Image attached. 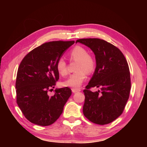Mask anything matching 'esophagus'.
<instances>
[{"label": "esophagus", "mask_w": 147, "mask_h": 147, "mask_svg": "<svg viewBox=\"0 0 147 147\" xmlns=\"http://www.w3.org/2000/svg\"><path fill=\"white\" fill-rule=\"evenodd\" d=\"M71 91L73 93H76V92L81 91V89H80V88H72Z\"/></svg>", "instance_id": "esophagus-1"}]
</instances>
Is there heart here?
<instances>
[{"instance_id": "1", "label": "heart", "mask_w": 147, "mask_h": 147, "mask_svg": "<svg viewBox=\"0 0 147 147\" xmlns=\"http://www.w3.org/2000/svg\"><path fill=\"white\" fill-rule=\"evenodd\" d=\"M69 56L71 60L77 61L75 66L76 71L64 81L63 84L66 87L78 88L86 80L87 74H92L94 71L96 59L93 55L88 53L86 48L80 45L74 47L69 51ZM56 69L60 76H65L67 74V64L62 57L57 61Z\"/></svg>"}]
</instances>
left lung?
I'll use <instances>...</instances> for the list:
<instances>
[{
	"mask_svg": "<svg viewBox=\"0 0 147 147\" xmlns=\"http://www.w3.org/2000/svg\"><path fill=\"white\" fill-rule=\"evenodd\" d=\"M90 47L96 57V67L84 90V115L93 123L104 125L121 115L131 88L129 67L121 51L112 44L97 38L76 41ZM100 87L93 92L92 87Z\"/></svg>",
	"mask_w": 147,
	"mask_h": 147,
	"instance_id": "1",
	"label": "left lung"
}]
</instances>
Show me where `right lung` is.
<instances>
[{
    "instance_id": "right-lung-1",
    "label": "right lung",
    "mask_w": 147,
    "mask_h": 147,
    "mask_svg": "<svg viewBox=\"0 0 147 147\" xmlns=\"http://www.w3.org/2000/svg\"><path fill=\"white\" fill-rule=\"evenodd\" d=\"M74 41H51L30 51L22 60L16 80L17 103L25 117L41 126L51 125L62 114L71 94L67 87L55 90L49 96L59 76L56 63Z\"/></svg>"
}]
</instances>
